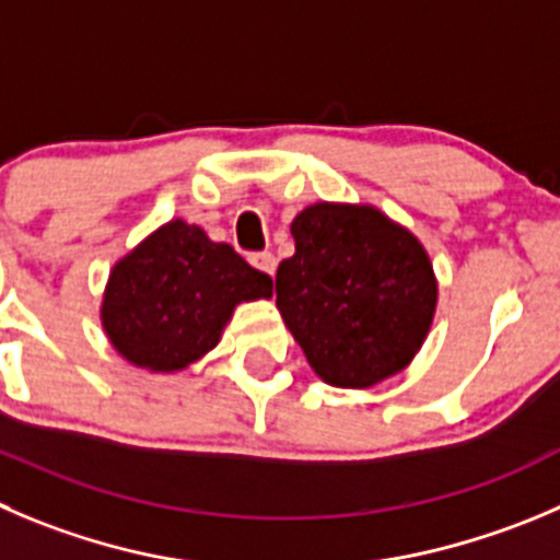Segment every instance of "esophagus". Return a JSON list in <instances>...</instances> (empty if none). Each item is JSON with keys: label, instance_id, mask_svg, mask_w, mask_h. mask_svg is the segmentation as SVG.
I'll list each match as a JSON object with an SVG mask.
<instances>
[{"label": "esophagus", "instance_id": "1", "mask_svg": "<svg viewBox=\"0 0 560 560\" xmlns=\"http://www.w3.org/2000/svg\"><path fill=\"white\" fill-rule=\"evenodd\" d=\"M249 264H253L258 271H264V275L275 277L277 258H275V255H271V253H258V255H253V258H249Z\"/></svg>", "mask_w": 560, "mask_h": 560}]
</instances>
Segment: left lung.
I'll return each mask as SVG.
<instances>
[{"instance_id": "8db88e82", "label": "left lung", "mask_w": 560, "mask_h": 560, "mask_svg": "<svg viewBox=\"0 0 560 560\" xmlns=\"http://www.w3.org/2000/svg\"><path fill=\"white\" fill-rule=\"evenodd\" d=\"M277 311L332 387L380 385L412 363L436 311V277L412 231L374 206L313 203L291 222Z\"/></svg>"}]
</instances>
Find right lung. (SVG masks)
<instances>
[{
  "label": "right lung",
  "instance_id": "1",
  "mask_svg": "<svg viewBox=\"0 0 560 560\" xmlns=\"http://www.w3.org/2000/svg\"><path fill=\"white\" fill-rule=\"evenodd\" d=\"M269 296L271 277L231 244L170 220L112 266L101 327L131 365L175 374L220 343L236 305Z\"/></svg>",
  "mask_w": 560,
  "mask_h": 560
}]
</instances>
